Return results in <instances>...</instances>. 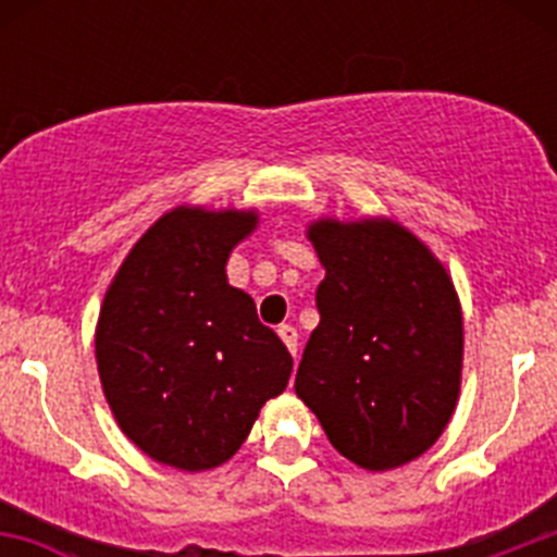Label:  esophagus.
<instances>
[{
    "mask_svg": "<svg viewBox=\"0 0 557 557\" xmlns=\"http://www.w3.org/2000/svg\"><path fill=\"white\" fill-rule=\"evenodd\" d=\"M278 337L284 339V346L289 348L293 357H298V329L295 326H278Z\"/></svg>",
    "mask_w": 557,
    "mask_h": 557,
    "instance_id": "1",
    "label": "esophagus"
}]
</instances>
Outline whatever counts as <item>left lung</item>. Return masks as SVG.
<instances>
[{"instance_id": "left-lung-1", "label": "left lung", "mask_w": 557, "mask_h": 557, "mask_svg": "<svg viewBox=\"0 0 557 557\" xmlns=\"http://www.w3.org/2000/svg\"><path fill=\"white\" fill-rule=\"evenodd\" d=\"M307 239L326 278L295 393L339 455L368 471L398 469L444 435L460 398L451 275L391 218L312 220Z\"/></svg>"}]
</instances>
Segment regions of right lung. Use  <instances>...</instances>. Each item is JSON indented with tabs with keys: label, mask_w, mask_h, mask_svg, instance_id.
<instances>
[{
	"label": "right lung",
	"mask_w": 557,
	"mask_h": 557,
	"mask_svg": "<svg viewBox=\"0 0 557 557\" xmlns=\"http://www.w3.org/2000/svg\"><path fill=\"white\" fill-rule=\"evenodd\" d=\"M256 225V209L175 206L139 236L102 298L95 354L108 407L172 469L231 460L293 373L278 334L225 275Z\"/></svg>",
	"instance_id": "obj_1"
}]
</instances>
